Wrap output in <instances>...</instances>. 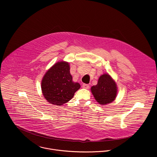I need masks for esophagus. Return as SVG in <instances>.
<instances>
[{
	"label": "esophagus",
	"mask_w": 157,
	"mask_h": 157,
	"mask_svg": "<svg viewBox=\"0 0 157 157\" xmlns=\"http://www.w3.org/2000/svg\"><path fill=\"white\" fill-rule=\"evenodd\" d=\"M82 87L84 89H88L89 88V86L88 84H83Z\"/></svg>",
	"instance_id": "obj_1"
}]
</instances>
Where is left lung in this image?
<instances>
[{
  "mask_svg": "<svg viewBox=\"0 0 157 157\" xmlns=\"http://www.w3.org/2000/svg\"><path fill=\"white\" fill-rule=\"evenodd\" d=\"M91 91L96 101L103 105L113 102L118 91L116 81L108 73L99 77L98 84L91 87Z\"/></svg>",
  "mask_w": 157,
  "mask_h": 157,
  "instance_id": "8db88e82",
  "label": "left lung"
}]
</instances>
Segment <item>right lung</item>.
I'll return each mask as SVG.
<instances>
[{"label": "right lung", "mask_w": 157, "mask_h": 157, "mask_svg": "<svg viewBox=\"0 0 157 157\" xmlns=\"http://www.w3.org/2000/svg\"><path fill=\"white\" fill-rule=\"evenodd\" d=\"M41 84L44 98L56 105L70 101L81 87L78 82L73 81L70 63L64 61L53 64L43 76Z\"/></svg>", "instance_id": "obj_1"}]
</instances>
